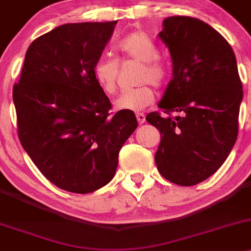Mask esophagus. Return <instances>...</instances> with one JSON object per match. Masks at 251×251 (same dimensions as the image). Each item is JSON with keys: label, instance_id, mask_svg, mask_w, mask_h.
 <instances>
[{"label": "esophagus", "instance_id": "esophagus-1", "mask_svg": "<svg viewBox=\"0 0 251 251\" xmlns=\"http://www.w3.org/2000/svg\"><path fill=\"white\" fill-rule=\"evenodd\" d=\"M136 118H137V122L140 123V125H142V123L146 122V116L144 114H136Z\"/></svg>", "mask_w": 251, "mask_h": 251}]
</instances>
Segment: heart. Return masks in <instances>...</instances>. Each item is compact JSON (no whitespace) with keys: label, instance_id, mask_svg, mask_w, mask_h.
Masks as SVG:
<instances>
[{"label":"heart","instance_id":"heart-1","mask_svg":"<svg viewBox=\"0 0 251 251\" xmlns=\"http://www.w3.org/2000/svg\"><path fill=\"white\" fill-rule=\"evenodd\" d=\"M123 60L141 62L137 74V86L126 90L115 101L116 109L125 111H141L152 104L154 92L148 82L155 87L163 85L169 75L166 63L159 57V49L150 37L142 31H134L121 39L117 45ZM93 76L101 91L106 94H114L117 91L120 64L116 60L101 57L93 66Z\"/></svg>","mask_w":251,"mask_h":251}]
</instances>
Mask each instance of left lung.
<instances>
[{
    "instance_id": "left-lung-1",
    "label": "left lung",
    "mask_w": 251,
    "mask_h": 251,
    "mask_svg": "<svg viewBox=\"0 0 251 251\" xmlns=\"http://www.w3.org/2000/svg\"><path fill=\"white\" fill-rule=\"evenodd\" d=\"M159 38L169 48L172 79L146 121L160 131L155 164L161 176L195 185L212 176L230 154L238 135L243 91L232 48L208 24L170 17ZM170 112H179L171 118Z\"/></svg>"
}]
</instances>
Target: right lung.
Returning a JSON list of instances; mask_svg holds the SVG:
<instances>
[{"label": "right lung", "instance_id": "obj_1", "mask_svg": "<svg viewBox=\"0 0 251 251\" xmlns=\"http://www.w3.org/2000/svg\"><path fill=\"white\" fill-rule=\"evenodd\" d=\"M117 21L64 24L32 42L13 88L18 134L39 171L61 189L98 190L137 128L133 111L110 112L93 76Z\"/></svg>", "mask_w": 251, "mask_h": 251}]
</instances>
